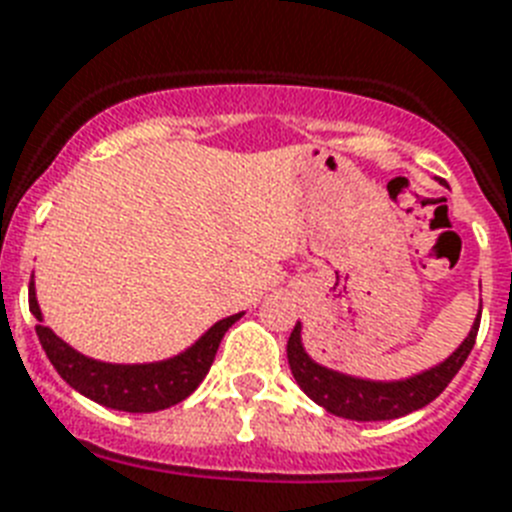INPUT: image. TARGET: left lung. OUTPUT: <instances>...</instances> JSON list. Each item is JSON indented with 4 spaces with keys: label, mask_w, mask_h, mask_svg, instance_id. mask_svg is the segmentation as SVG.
Returning <instances> with one entry per match:
<instances>
[{
    "label": "left lung",
    "mask_w": 512,
    "mask_h": 512,
    "mask_svg": "<svg viewBox=\"0 0 512 512\" xmlns=\"http://www.w3.org/2000/svg\"><path fill=\"white\" fill-rule=\"evenodd\" d=\"M479 323L481 313L473 323L471 334L465 336V342L442 365H436L421 376L389 381V384L344 376V373L328 371L323 365L313 363L299 342V323L289 336L286 357H289V368L297 378L299 389L331 415L350 418V421H392V418H400L413 410H421L447 389L455 373L463 368L465 357L471 355L476 334H479Z\"/></svg>",
    "instance_id": "left-lung-1"
}]
</instances>
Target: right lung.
<instances>
[{
  "mask_svg": "<svg viewBox=\"0 0 512 512\" xmlns=\"http://www.w3.org/2000/svg\"><path fill=\"white\" fill-rule=\"evenodd\" d=\"M28 307L39 321L36 336L47 352L49 363L54 365V371L83 397L112 407V410H126V413H155V410H165V407L186 400L210 371L223 334L242 318V313L223 318L184 355L170 357L165 363L110 365L83 357L81 352L62 342L60 336H54L52 328L41 323L33 284L28 286Z\"/></svg>",
  "mask_w": 512,
  "mask_h": 512,
  "instance_id": "obj_1",
  "label": "right lung"
}]
</instances>
